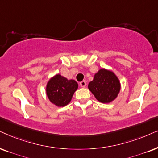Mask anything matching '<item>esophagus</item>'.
I'll use <instances>...</instances> for the list:
<instances>
[{
    "label": "esophagus",
    "mask_w": 158,
    "mask_h": 158,
    "mask_svg": "<svg viewBox=\"0 0 158 158\" xmlns=\"http://www.w3.org/2000/svg\"><path fill=\"white\" fill-rule=\"evenodd\" d=\"M79 85H80V86L81 87H86V85H87V84H86V81H81L80 83H79Z\"/></svg>",
    "instance_id": "34e87169"
}]
</instances>
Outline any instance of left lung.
I'll return each mask as SVG.
<instances>
[{"instance_id":"obj_1","label":"left lung","mask_w":158,"mask_h":158,"mask_svg":"<svg viewBox=\"0 0 158 158\" xmlns=\"http://www.w3.org/2000/svg\"><path fill=\"white\" fill-rule=\"evenodd\" d=\"M88 88L98 101L108 103L117 97L120 90V82L112 71L101 69L89 83Z\"/></svg>"}]
</instances>
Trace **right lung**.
<instances>
[{
	"instance_id": "obj_1",
	"label": "right lung",
	"mask_w": 158,
	"mask_h": 158,
	"mask_svg": "<svg viewBox=\"0 0 158 158\" xmlns=\"http://www.w3.org/2000/svg\"><path fill=\"white\" fill-rule=\"evenodd\" d=\"M78 88V84L73 79H67L60 74H56L47 82V95L53 104L63 107L69 104L73 93Z\"/></svg>"
}]
</instances>
